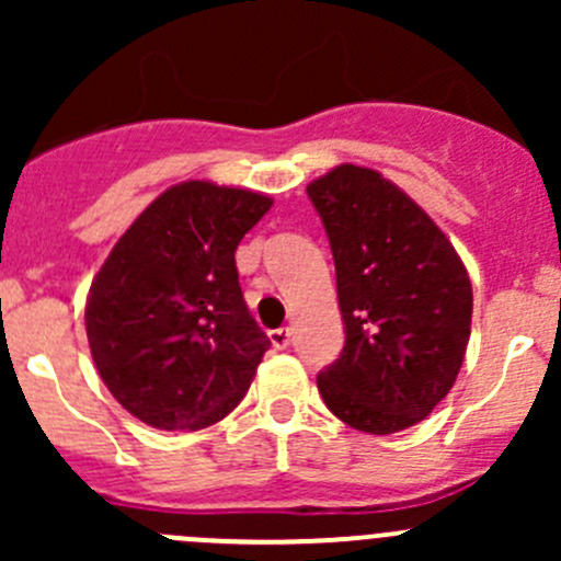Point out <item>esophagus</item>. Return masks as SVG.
Here are the masks:
<instances>
[{
    "label": "esophagus",
    "mask_w": 561,
    "mask_h": 561,
    "mask_svg": "<svg viewBox=\"0 0 561 561\" xmlns=\"http://www.w3.org/2000/svg\"><path fill=\"white\" fill-rule=\"evenodd\" d=\"M268 336H271V344H274L276 350H285L287 344H290V328H274Z\"/></svg>",
    "instance_id": "obj_1"
}]
</instances>
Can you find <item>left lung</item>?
I'll return each mask as SVG.
<instances>
[{
  "label": "left lung",
  "instance_id": "left-lung-1",
  "mask_svg": "<svg viewBox=\"0 0 561 561\" xmlns=\"http://www.w3.org/2000/svg\"><path fill=\"white\" fill-rule=\"evenodd\" d=\"M331 241L342 355L317 375L347 426L393 434L454 388L472 322V285L434 219L371 168L339 165L307 186Z\"/></svg>",
  "mask_w": 561,
  "mask_h": 561
}]
</instances>
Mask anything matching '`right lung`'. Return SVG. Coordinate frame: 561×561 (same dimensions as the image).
Masks as SVG:
<instances>
[{
	"mask_svg": "<svg viewBox=\"0 0 561 561\" xmlns=\"http://www.w3.org/2000/svg\"><path fill=\"white\" fill-rule=\"evenodd\" d=\"M271 197L184 181L162 192L111 249L89 287L87 336L113 399L165 432L222 421L271 347L236 268Z\"/></svg>",
	"mask_w": 561,
	"mask_h": 561,
	"instance_id": "1",
	"label": "right lung"
}]
</instances>
